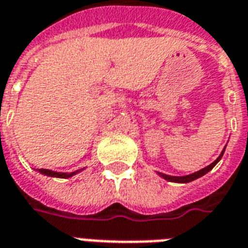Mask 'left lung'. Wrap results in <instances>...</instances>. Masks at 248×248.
Wrapping results in <instances>:
<instances>
[{"mask_svg": "<svg viewBox=\"0 0 248 248\" xmlns=\"http://www.w3.org/2000/svg\"><path fill=\"white\" fill-rule=\"evenodd\" d=\"M225 148H226V145L224 147V149L221 151L220 156L215 160V161L212 162V164H209L208 166H205V168H203V169L198 170V171H195V173H191V174H187V175H169V174H165V173H160V171H156L158 174V177H161V178H164L165 181H168V182H174V183H188V182H192V181H195V179L200 178V177H203L204 174H207L208 171H211V170L216 166V164L221 160V157H222V155H224L225 152Z\"/></svg>", "mask_w": 248, "mask_h": 248, "instance_id": "obj_1", "label": "left lung"}]
</instances>
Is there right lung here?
<instances>
[{
  "instance_id": "obj_1",
  "label": "right lung",
  "mask_w": 248,
  "mask_h": 248,
  "mask_svg": "<svg viewBox=\"0 0 248 248\" xmlns=\"http://www.w3.org/2000/svg\"><path fill=\"white\" fill-rule=\"evenodd\" d=\"M86 169V168H80L78 170H74V171H70V173H63V171H54V170L49 169H37V171L43 175H48V177H53V178H71L73 175L78 174L80 171Z\"/></svg>"
}]
</instances>
